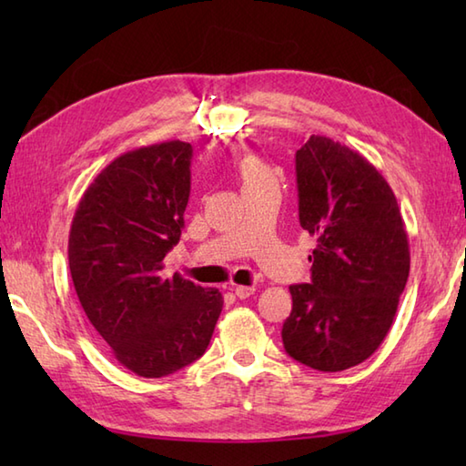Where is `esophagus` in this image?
<instances>
[{
	"label": "esophagus",
	"mask_w": 466,
	"mask_h": 466,
	"mask_svg": "<svg viewBox=\"0 0 466 466\" xmlns=\"http://www.w3.org/2000/svg\"><path fill=\"white\" fill-rule=\"evenodd\" d=\"M256 292L254 286H236L234 289V294L238 296V299H248V296H252Z\"/></svg>",
	"instance_id": "esophagus-1"
}]
</instances>
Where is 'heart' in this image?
I'll return each mask as SVG.
<instances>
[{
  "instance_id": "heart-1",
  "label": "heart",
  "mask_w": 466,
  "mask_h": 466,
  "mask_svg": "<svg viewBox=\"0 0 466 466\" xmlns=\"http://www.w3.org/2000/svg\"><path fill=\"white\" fill-rule=\"evenodd\" d=\"M240 176H242L244 186H254V184L276 180L274 172L270 170V167L256 156L244 157V160L240 162Z\"/></svg>"
}]
</instances>
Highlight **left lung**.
<instances>
[{
	"label": "left lung",
	"mask_w": 466,
	"mask_h": 466,
	"mask_svg": "<svg viewBox=\"0 0 466 466\" xmlns=\"http://www.w3.org/2000/svg\"><path fill=\"white\" fill-rule=\"evenodd\" d=\"M300 226L316 238L310 284L290 286L284 349L314 370L364 362L389 334L410 270L397 198L359 152L310 136L296 152Z\"/></svg>",
	"instance_id": "left-lung-1"
}]
</instances>
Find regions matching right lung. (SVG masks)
<instances>
[{
    "label": "right lung",
    "mask_w": 466,
    "mask_h": 466,
    "mask_svg": "<svg viewBox=\"0 0 466 466\" xmlns=\"http://www.w3.org/2000/svg\"><path fill=\"white\" fill-rule=\"evenodd\" d=\"M190 160L180 140L117 156L87 186L69 230V272L87 320L144 379L200 359L224 304L218 289L162 276L182 236Z\"/></svg>",
    "instance_id": "1"
}]
</instances>
